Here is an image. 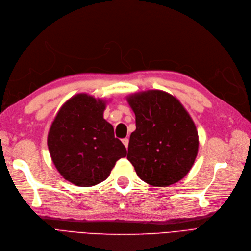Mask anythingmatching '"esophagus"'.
Returning <instances> with one entry per match:
<instances>
[{
	"mask_svg": "<svg viewBox=\"0 0 251 251\" xmlns=\"http://www.w3.org/2000/svg\"><path fill=\"white\" fill-rule=\"evenodd\" d=\"M123 143H124V145L127 148V146H128V139H127V138L123 139Z\"/></svg>",
	"mask_w": 251,
	"mask_h": 251,
	"instance_id": "obj_1",
	"label": "esophagus"
}]
</instances>
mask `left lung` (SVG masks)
Returning <instances> with one entry per match:
<instances>
[{"label":"left lung","instance_id":"obj_1","mask_svg":"<svg viewBox=\"0 0 251 251\" xmlns=\"http://www.w3.org/2000/svg\"><path fill=\"white\" fill-rule=\"evenodd\" d=\"M126 100L136 115L126 157L137 175L152 186L180 181L198 154L194 120L175 97L163 91L138 93Z\"/></svg>","mask_w":251,"mask_h":251}]
</instances>
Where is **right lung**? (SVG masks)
Segmentation results:
<instances>
[{
  "label": "right lung",
  "instance_id": "obj_1",
  "mask_svg": "<svg viewBox=\"0 0 251 251\" xmlns=\"http://www.w3.org/2000/svg\"><path fill=\"white\" fill-rule=\"evenodd\" d=\"M106 101L86 94L72 97L50 126L47 145L52 162L66 180L86 187L108 178L126 149L104 119Z\"/></svg>",
  "mask_w": 251,
  "mask_h": 251
}]
</instances>
